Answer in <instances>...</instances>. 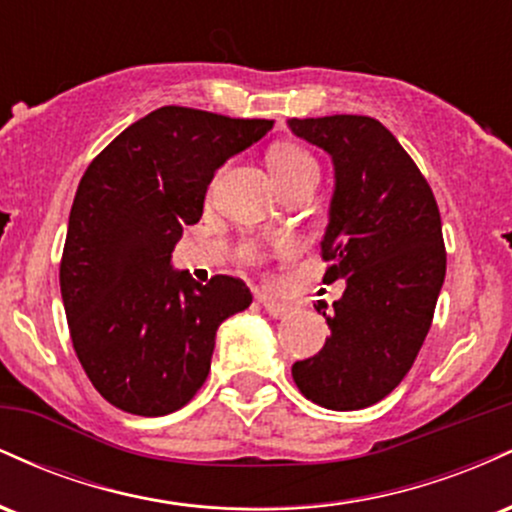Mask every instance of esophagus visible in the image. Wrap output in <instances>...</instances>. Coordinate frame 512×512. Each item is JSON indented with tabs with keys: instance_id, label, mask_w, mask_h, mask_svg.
Returning a JSON list of instances; mask_svg holds the SVG:
<instances>
[{
	"instance_id": "1",
	"label": "esophagus",
	"mask_w": 512,
	"mask_h": 512,
	"mask_svg": "<svg viewBox=\"0 0 512 512\" xmlns=\"http://www.w3.org/2000/svg\"><path fill=\"white\" fill-rule=\"evenodd\" d=\"M257 301L262 303V308L267 310V315H272V317H284V315H289V310H291L289 303L276 301V298L269 296V293H257Z\"/></svg>"
}]
</instances>
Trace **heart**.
I'll return each instance as SVG.
<instances>
[{"label": "heart", "instance_id": "obj_1", "mask_svg": "<svg viewBox=\"0 0 512 512\" xmlns=\"http://www.w3.org/2000/svg\"><path fill=\"white\" fill-rule=\"evenodd\" d=\"M269 168H272V175L279 187L286 185V182L305 178V175H315L317 178L315 158L308 151L291 144L272 149V154H269ZM248 255H255V250H248Z\"/></svg>", "mask_w": 512, "mask_h": 512}]
</instances>
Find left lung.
I'll return each mask as SVG.
<instances>
[{"instance_id": "left-lung-1", "label": "left lung", "mask_w": 512, "mask_h": 512, "mask_svg": "<svg viewBox=\"0 0 512 512\" xmlns=\"http://www.w3.org/2000/svg\"><path fill=\"white\" fill-rule=\"evenodd\" d=\"M289 129L332 158L334 190L320 240L325 281L344 279L330 337L291 368L310 402L366 409L390 395L424 344L445 281L436 197L402 144L373 117L330 115Z\"/></svg>"}]
</instances>
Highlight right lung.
Returning <instances> with one entry per match:
<instances>
[{"label":"right lung","instance_id":"obj_1","mask_svg":"<svg viewBox=\"0 0 512 512\" xmlns=\"http://www.w3.org/2000/svg\"><path fill=\"white\" fill-rule=\"evenodd\" d=\"M274 120L166 105L117 134L76 190L60 289L74 351L103 399L166 416L207 380L216 330L252 303L233 276L207 286L170 262L182 226L202 219L214 173Z\"/></svg>","mask_w":512,"mask_h":512}]
</instances>
